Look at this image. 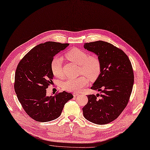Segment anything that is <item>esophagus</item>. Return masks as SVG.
Masks as SVG:
<instances>
[{"instance_id":"esophagus-1","label":"esophagus","mask_w":150,"mask_h":150,"mask_svg":"<svg viewBox=\"0 0 150 150\" xmlns=\"http://www.w3.org/2000/svg\"><path fill=\"white\" fill-rule=\"evenodd\" d=\"M73 95H74V97H76V96L79 95V93H74V94H73Z\"/></svg>"}]
</instances>
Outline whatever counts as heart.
<instances>
[{
    "label": "heart",
    "instance_id": "heart-1",
    "mask_svg": "<svg viewBox=\"0 0 150 150\" xmlns=\"http://www.w3.org/2000/svg\"><path fill=\"white\" fill-rule=\"evenodd\" d=\"M69 60L77 65H80V72L87 76L91 80H95L101 74V65L99 59L95 55L90 56L86 52L78 48H74L66 54ZM63 59L61 57H54L51 62V70L52 74L60 78L62 73ZM88 85L86 76H82L76 79H69L65 81L62 86L64 89L69 91L79 92Z\"/></svg>",
    "mask_w": 150,
    "mask_h": 150
}]
</instances>
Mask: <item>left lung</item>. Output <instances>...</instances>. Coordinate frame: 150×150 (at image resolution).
Masks as SVG:
<instances>
[{"instance_id": "left-lung-1", "label": "left lung", "mask_w": 150, "mask_h": 150, "mask_svg": "<svg viewBox=\"0 0 150 150\" xmlns=\"http://www.w3.org/2000/svg\"><path fill=\"white\" fill-rule=\"evenodd\" d=\"M83 47L97 55L101 65V74L91 87L100 94L87 96L83 115L94 124H107L119 117L129 102L134 83L132 66L124 52L109 42L98 41Z\"/></svg>"}]
</instances>
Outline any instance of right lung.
Masks as SVG:
<instances>
[{
	"label": "right lung",
	"instance_id": "1",
	"mask_svg": "<svg viewBox=\"0 0 150 150\" xmlns=\"http://www.w3.org/2000/svg\"><path fill=\"white\" fill-rule=\"evenodd\" d=\"M69 45L52 41L39 44L25 55L16 68L14 88L18 101L27 114L38 122L58 118L65 104L74 98L65 91L55 96L46 95L54 77L51 60Z\"/></svg>",
	"mask_w": 150,
	"mask_h": 150
}]
</instances>
